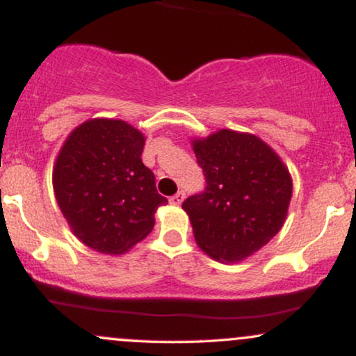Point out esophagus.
Instances as JSON below:
<instances>
[{
	"label": "esophagus",
	"mask_w": 356,
	"mask_h": 356,
	"mask_svg": "<svg viewBox=\"0 0 356 356\" xmlns=\"http://www.w3.org/2000/svg\"><path fill=\"white\" fill-rule=\"evenodd\" d=\"M184 199H186V194H184L182 191H179L177 194H174L172 197H170V202L175 204V206H179V204H182Z\"/></svg>",
	"instance_id": "esophagus-1"
}]
</instances>
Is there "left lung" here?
<instances>
[{
    "mask_svg": "<svg viewBox=\"0 0 356 356\" xmlns=\"http://www.w3.org/2000/svg\"><path fill=\"white\" fill-rule=\"evenodd\" d=\"M206 187L182 202L195 243L218 261L238 263L283 227L293 182L259 137L222 129L192 142Z\"/></svg>",
    "mask_w": 356,
    "mask_h": 356,
    "instance_id": "8db88e82",
    "label": "left lung"
}]
</instances>
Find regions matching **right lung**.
<instances>
[{
    "instance_id": "right-lung-1",
    "label": "right lung",
    "mask_w": 356,
    "mask_h": 356,
    "mask_svg": "<svg viewBox=\"0 0 356 356\" xmlns=\"http://www.w3.org/2000/svg\"><path fill=\"white\" fill-rule=\"evenodd\" d=\"M145 137L124 120L93 118L68 136L53 167L61 214L81 243L122 254L154 229L167 204L142 162Z\"/></svg>"
}]
</instances>
